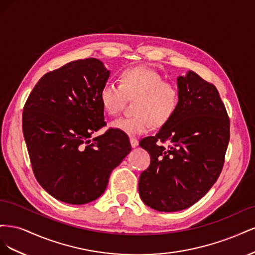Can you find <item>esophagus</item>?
Listing matches in <instances>:
<instances>
[{
	"mask_svg": "<svg viewBox=\"0 0 255 255\" xmlns=\"http://www.w3.org/2000/svg\"><path fill=\"white\" fill-rule=\"evenodd\" d=\"M129 142H130V145H132L133 148H136V146L138 145V140L136 139L135 137H130L129 138Z\"/></svg>",
	"mask_w": 255,
	"mask_h": 255,
	"instance_id": "34e87169",
	"label": "esophagus"
}]
</instances>
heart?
<instances>
[{
    "label": "heart",
    "mask_w": 255,
    "mask_h": 255,
    "mask_svg": "<svg viewBox=\"0 0 255 255\" xmlns=\"http://www.w3.org/2000/svg\"><path fill=\"white\" fill-rule=\"evenodd\" d=\"M104 112L116 117L127 100L134 102L135 116L121 118L112 128L128 135H140L152 126L161 127L172 119L180 104V91L174 84L166 82L160 73L144 67L128 68L119 75V85L107 82L99 94Z\"/></svg>",
    "instance_id": "heart-1"
}]
</instances>
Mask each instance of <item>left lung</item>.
Returning a JSON list of instances; mask_svg holds the SVG:
<instances>
[{
  "label": "left lung",
  "instance_id": "obj_1",
  "mask_svg": "<svg viewBox=\"0 0 255 255\" xmlns=\"http://www.w3.org/2000/svg\"><path fill=\"white\" fill-rule=\"evenodd\" d=\"M177 87L180 104L172 119L139 142L151 163L138 191L158 212L182 211L204 197L221 173L230 140V119L217 88L194 71L179 76Z\"/></svg>",
  "mask_w": 255,
  "mask_h": 255
}]
</instances>
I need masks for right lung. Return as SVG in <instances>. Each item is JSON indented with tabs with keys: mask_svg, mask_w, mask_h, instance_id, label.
<instances>
[{
	"mask_svg": "<svg viewBox=\"0 0 255 255\" xmlns=\"http://www.w3.org/2000/svg\"><path fill=\"white\" fill-rule=\"evenodd\" d=\"M109 76L97 58L71 61L45 73L23 109L22 129L36 180L61 202L80 205L98 199L132 149L120 129L90 139L105 125L99 94Z\"/></svg>",
	"mask_w": 255,
	"mask_h": 255,
	"instance_id": "add662e5",
	"label": "right lung"
}]
</instances>
